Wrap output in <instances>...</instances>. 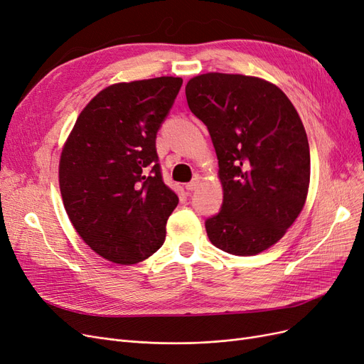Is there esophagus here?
Masks as SVG:
<instances>
[{"instance_id":"1","label":"esophagus","mask_w":364,"mask_h":364,"mask_svg":"<svg viewBox=\"0 0 364 364\" xmlns=\"http://www.w3.org/2000/svg\"><path fill=\"white\" fill-rule=\"evenodd\" d=\"M199 183H200V181H199V179H193L191 182H188V183L185 185V188L188 190V191H194V190L197 188V186H199Z\"/></svg>"}]
</instances>
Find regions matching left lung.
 Wrapping results in <instances>:
<instances>
[{"instance_id":"left-lung-1","label":"left lung","mask_w":364,"mask_h":364,"mask_svg":"<svg viewBox=\"0 0 364 364\" xmlns=\"http://www.w3.org/2000/svg\"><path fill=\"white\" fill-rule=\"evenodd\" d=\"M185 94L211 135L223 186L222 211L205 222L209 241L238 257L267 250L301 214L310 186L299 114L277 85L252 75L200 74Z\"/></svg>"}]
</instances>
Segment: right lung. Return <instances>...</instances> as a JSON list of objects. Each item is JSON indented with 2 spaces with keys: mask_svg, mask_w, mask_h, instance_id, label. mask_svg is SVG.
<instances>
[{
  "mask_svg": "<svg viewBox=\"0 0 364 364\" xmlns=\"http://www.w3.org/2000/svg\"><path fill=\"white\" fill-rule=\"evenodd\" d=\"M181 77L121 82L87 103L65 141L59 185L75 232L117 264L151 257L179 199L162 181L156 134Z\"/></svg>",
  "mask_w": 364,
  "mask_h": 364,
  "instance_id": "obj_1",
  "label": "right lung"
}]
</instances>
